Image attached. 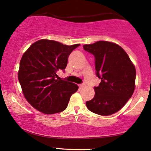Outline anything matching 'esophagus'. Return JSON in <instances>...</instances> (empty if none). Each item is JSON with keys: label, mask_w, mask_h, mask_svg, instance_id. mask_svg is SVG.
<instances>
[{"label": "esophagus", "mask_w": 151, "mask_h": 151, "mask_svg": "<svg viewBox=\"0 0 151 151\" xmlns=\"http://www.w3.org/2000/svg\"><path fill=\"white\" fill-rule=\"evenodd\" d=\"M85 86V83H82V84H80L79 85V88L80 89H82V88H83V87H84Z\"/></svg>", "instance_id": "obj_1"}]
</instances>
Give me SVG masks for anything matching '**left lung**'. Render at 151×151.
Masks as SVG:
<instances>
[{"instance_id": "1", "label": "left lung", "mask_w": 151, "mask_h": 151, "mask_svg": "<svg viewBox=\"0 0 151 151\" xmlns=\"http://www.w3.org/2000/svg\"><path fill=\"white\" fill-rule=\"evenodd\" d=\"M95 59L96 75L101 83L94 87V98L86 101L92 113L109 115L118 112L132 96L136 69L129 56L118 45L97 41L83 45Z\"/></svg>"}]
</instances>
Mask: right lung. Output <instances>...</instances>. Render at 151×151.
Listing matches in <instances>:
<instances>
[{"mask_svg":"<svg viewBox=\"0 0 151 151\" xmlns=\"http://www.w3.org/2000/svg\"><path fill=\"white\" fill-rule=\"evenodd\" d=\"M80 44L66 45L50 40H38L22 56L18 79L26 99L45 113H60L67 108L78 86L59 78L57 73L66 68L68 58Z\"/></svg>","mask_w":151,"mask_h":151,"instance_id":"add662e5","label":"right lung"}]
</instances>
